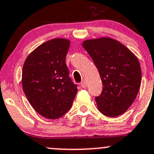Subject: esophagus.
Instances as JSON below:
<instances>
[{
  "instance_id": "obj_1",
  "label": "esophagus",
  "mask_w": 154,
  "mask_h": 154,
  "mask_svg": "<svg viewBox=\"0 0 154 154\" xmlns=\"http://www.w3.org/2000/svg\"><path fill=\"white\" fill-rule=\"evenodd\" d=\"M80 84H81V87H83V88H86V87H87V83H86L85 80H83Z\"/></svg>"
}]
</instances>
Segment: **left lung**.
<instances>
[{
  "mask_svg": "<svg viewBox=\"0 0 154 154\" xmlns=\"http://www.w3.org/2000/svg\"><path fill=\"white\" fill-rule=\"evenodd\" d=\"M82 45L103 82L102 93L95 98L98 109L109 117L123 114L134 101L141 84L138 59L124 45L111 38L86 40Z\"/></svg>",
  "mask_w": 154,
  "mask_h": 154,
  "instance_id": "left-lung-1",
  "label": "left lung"
}]
</instances>
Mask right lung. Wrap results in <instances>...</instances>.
Masks as SVG:
<instances>
[{"instance_id": "right-lung-1", "label": "right lung", "mask_w": 154, "mask_h": 154, "mask_svg": "<svg viewBox=\"0 0 154 154\" xmlns=\"http://www.w3.org/2000/svg\"><path fill=\"white\" fill-rule=\"evenodd\" d=\"M70 41L54 38L32 51L22 71L23 92L34 109L49 119L64 116L72 106L77 85L65 63Z\"/></svg>"}]
</instances>
